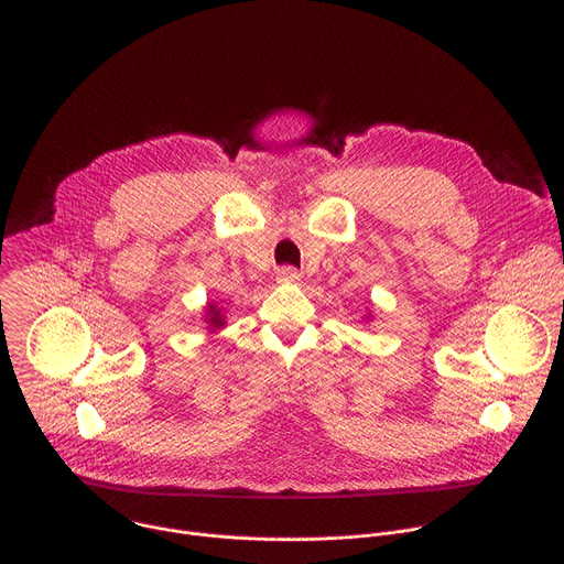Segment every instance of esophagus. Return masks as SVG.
<instances>
[{
    "label": "esophagus",
    "mask_w": 564,
    "mask_h": 564,
    "mask_svg": "<svg viewBox=\"0 0 564 564\" xmlns=\"http://www.w3.org/2000/svg\"><path fill=\"white\" fill-rule=\"evenodd\" d=\"M276 279H279L281 283H299V281H301V274L296 272V268L285 265V268H281V270H279Z\"/></svg>",
    "instance_id": "obj_1"
}]
</instances>
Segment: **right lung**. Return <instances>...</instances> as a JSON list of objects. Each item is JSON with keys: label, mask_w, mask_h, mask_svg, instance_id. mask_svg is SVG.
I'll list each match as a JSON object with an SVG mask.
<instances>
[{"label": "right lung", "mask_w": 564, "mask_h": 564, "mask_svg": "<svg viewBox=\"0 0 564 564\" xmlns=\"http://www.w3.org/2000/svg\"><path fill=\"white\" fill-rule=\"evenodd\" d=\"M205 324L209 326L212 333H214L216 328H223V326H225V316L220 314V307H216L214 303H207V307H205Z\"/></svg>", "instance_id": "1"}]
</instances>
